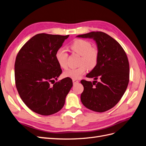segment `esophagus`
<instances>
[{"mask_svg":"<svg viewBox=\"0 0 146 146\" xmlns=\"http://www.w3.org/2000/svg\"><path fill=\"white\" fill-rule=\"evenodd\" d=\"M73 84H78V83L79 82V81L76 80H73Z\"/></svg>","mask_w":146,"mask_h":146,"instance_id":"34e87169","label":"esophagus"}]
</instances>
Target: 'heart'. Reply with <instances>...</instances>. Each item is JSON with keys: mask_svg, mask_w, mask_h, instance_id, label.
<instances>
[{"mask_svg": "<svg viewBox=\"0 0 146 146\" xmlns=\"http://www.w3.org/2000/svg\"><path fill=\"white\" fill-rule=\"evenodd\" d=\"M70 48L74 52L81 56L79 67L68 69L64 73V76L72 80H79L87 70V66L92 68L97 65L98 60L99 53L96 48L92 47L89 41L82 39L74 40L70 44ZM56 61L62 68H67L68 54L63 48H59L56 52Z\"/></svg>", "mask_w": 146, "mask_h": 146, "instance_id": "obj_1", "label": "heart"}]
</instances>
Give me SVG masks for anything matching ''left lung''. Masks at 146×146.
I'll return each instance as SVG.
<instances>
[{
    "label": "left lung",
    "mask_w": 146,
    "mask_h": 146,
    "mask_svg": "<svg viewBox=\"0 0 146 146\" xmlns=\"http://www.w3.org/2000/svg\"><path fill=\"white\" fill-rule=\"evenodd\" d=\"M76 36L92 38L99 53L97 65L86 77L100 81H81L84 87L81 102L92 111H106L120 101L127 88L130 67L126 53L117 41L104 32H92Z\"/></svg>",
    "instance_id": "obj_1"
}]
</instances>
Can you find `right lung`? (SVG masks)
<instances>
[{
    "instance_id": "1",
    "label": "right lung",
    "mask_w": 146,
    "mask_h": 146,
    "mask_svg": "<svg viewBox=\"0 0 146 146\" xmlns=\"http://www.w3.org/2000/svg\"><path fill=\"white\" fill-rule=\"evenodd\" d=\"M68 36L37 34L23 46L16 56V89L26 105L38 114L49 115L59 111L73 86L70 78L50 85L62 73L55 54Z\"/></svg>"
}]
</instances>
